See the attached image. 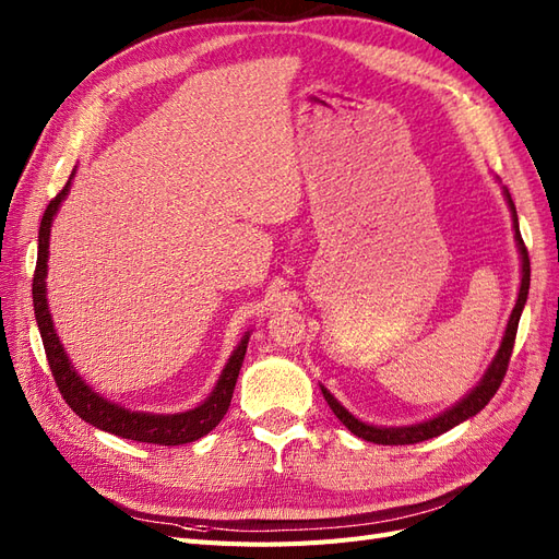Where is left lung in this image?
Wrapping results in <instances>:
<instances>
[{"instance_id":"left-lung-1","label":"left lung","mask_w":559,"mask_h":559,"mask_svg":"<svg viewBox=\"0 0 559 559\" xmlns=\"http://www.w3.org/2000/svg\"><path fill=\"white\" fill-rule=\"evenodd\" d=\"M503 200L506 205L511 210V218H513V230H515V245H518V253H520V292H518V300L515 308L509 317V324H506L501 345L495 354V359L489 361L487 370L483 373L480 382L466 392L460 401H456L452 408L438 413L436 417L421 419L417 425H405V427H378V425H368V421L359 419L357 415H352L345 405L337 401L324 384L321 386V394H324L329 408L335 413V417L343 421V425L354 433L364 438V441L378 443V445H411V443H419V441H429L433 436H441L445 431H450L452 427L460 425V421H466L468 417L478 415L485 405L489 403L497 394V389L506 376V368H509L511 361V352H513V343H515V333H518V324H520V314L524 310V302H527V294H530V253L527 247L522 242L520 235V224H518V212L511 200L509 189L503 186Z\"/></svg>"}]
</instances>
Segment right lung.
<instances>
[{"label":"right lung","instance_id":"right-lung-1","mask_svg":"<svg viewBox=\"0 0 559 559\" xmlns=\"http://www.w3.org/2000/svg\"><path fill=\"white\" fill-rule=\"evenodd\" d=\"M74 175H76V167L72 170L70 179H67L64 189L48 202V207L44 212L41 226H39L37 270H35V280H32V300H35V317L39 324L50 373H53L56 384L60 389L62 399L67 401V405H70V408L81 419H86L88 425H93L97 429L128 438V441H138V443H156V445L193 443V441H198V438L207 436L218 425V421L224 419L228 405H230V399H233L235 382H238V376H240L251 333L247 331L242 335V341L238 343V347L233 349L230 359L226 361L222 376H218V380L212 389V394L191 411L173 413V415L130 411V408H126V405H118V403L105 399L99 392H95V389L79 376V370L74 368L70 357H67V352L56 333L53 317H50L48 298H46L50 226H53V218L62 205V200L67 198V193H70Z\"/></svg>","mask_w":559,"mask_h":559}]
</instances>
